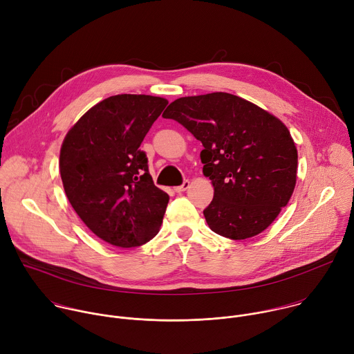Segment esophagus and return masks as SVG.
<instances>
[{
    "label": "esophagus",
    "mask_w": 354,
    "mask_h": 354,
    "mask_svg": "<svg viewBox=\"0 0 354 354\" xmlns=\"http://www.w3.org/2000/svg\"><path fill=\"white\" fill-rule=\"evenodd\" d=\"M189 185H190L189 180H183V183H182L180 186H176V187H175V192H176V193H182V192H185V190L189 187Z\"/></svg>",
    "instance_id": "esophagus-1"
}]
</instances>
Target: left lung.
<instances>
[{
  "label": "left lung",
  "mask_w": 354,
  "mask_h": 354,
  "mask_svg": "<svg viewBox=\"0 0 354 354\" xmlns=\"http://www.w3.org/2000/svg\"><path fill=\"white\" fill-rule=\"evenodd\" d=\"M162 118L180 123L205 147L200 160L214 186L203 210L210 230L230 239L265 231L295 187L298 156L288 129L227 92L179 97Z\"/></svg>",
  "instance_id": "8db88e82"
}]
</instances>
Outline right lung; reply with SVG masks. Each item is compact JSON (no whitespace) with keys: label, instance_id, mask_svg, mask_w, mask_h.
I'll list each match as a JSON object with an SVG mask.
<instances>
[{"label":"right lung","instance_id":"right-lung-1","mask_svg":"<svg viewBox=\"0 0 354 354\" xmlns=\"http://www.w3.org/2000/svg\"><path fill=\"white\" fill-rule=\"evenodd\" d=\"M168 100L122 93L91 108L67 133L60 175L67 198L85 225L120 248L153 239L169 196L154 185L140 145Z\"/></svg>","mask_w":354,"mask_h":354}]
</instances>
